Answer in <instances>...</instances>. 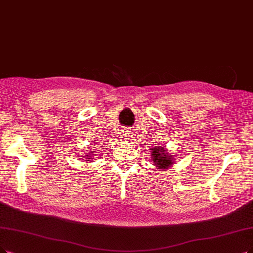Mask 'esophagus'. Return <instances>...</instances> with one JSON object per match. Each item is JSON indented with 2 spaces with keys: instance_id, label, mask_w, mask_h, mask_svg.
<instances>
[{
  "instance_id": "esophagus-1",
  "label": "esophagus",
  "mask_w": 253,
  "mask_h": 253,
  "mask_svg": "<svg viewBox=\"0 0 253 253\" xmlns=\"http://www.w3.org/2000/svg\"><path fill=\"white\" fill-rule=\"evenodd\" d=\"M130 134H132V133H130L129 132V130H125V137H126V139H129L130 137H132V135H130Z\"/></svg>"
}]
</instances>
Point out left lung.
I'll return each mask as SVG.
<instances>
[{"instance_id": "obj_1", "label": "left lung", "mask_w": 253, "mask_h": 253, "mask_svg": "<svg viewBox=\"0 0 253 253\" xmlns=\"http://www.w3.org/2000/svg\"><path fill=\"white\" fill-rule=\"evenodd\" d=\"M151 153H153L151 154L153 155V161L155 162V165H157V167L165 169L166 167H169L171 164H173L172 159H171L169 155L164 153L162 147L153 148Z\"/></svg>"}]
</instances>
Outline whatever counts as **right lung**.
Returning a JSON list of instances; mask_svg holds the SVG:
<instances>
[{
	"instance_id": "add662e5",
	"label": "right lung",
	"mask_w": 253,
	"mask_h": 253,
	"mask_svg": "<svg viewBox=\"0 0 253 253\" xmlns=\"http://www.w3.org/2000/svg\"><path fill=\"white\" fill-rule=\"evenodd\" d=\"M87 161H89V160H87Z\"/></svg>"
}]
</instances>
